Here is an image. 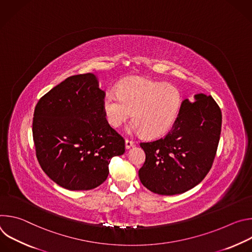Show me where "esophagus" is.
Returning a JSON list of instances; mask_svg holds the SVG:
<instances>
[{
    "label": "esophagus",
    "mask_w": 252,
    "mask_h": 252,
    "mask_svg": "<svg viewBox=\"0 0 252 252\" xmlns=\"http://www.w3.org/2000/svg\"><path fill=\"white\" fill-rule=\"evenodd\" d=\"M125 145H126V150H129L131 147L134 146V142L132 140H129V139H126L125 141Z\"/></svg>",
    "instance_id": "1"
}]
</instances>
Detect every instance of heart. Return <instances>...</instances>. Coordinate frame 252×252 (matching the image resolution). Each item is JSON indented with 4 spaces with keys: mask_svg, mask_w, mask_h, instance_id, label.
I'll list each match as a JSON object with an SVG mask.
<instances>
[{
    "mask_svg": "<svg viewBox=\"0 0 252 252\" xmlns=\"http://www.w3.org/2000/svg\"><path fill=\"white\" fill-rule=\"evenodd\" d=\"M183 97L170 85L147 78L133 77L119 86L118 93L107 92L102 99L106 122L115 128L120 127L130 117L133 121L129 132H143L149 136H159L174 125Z\"/></svg>",
    "mask_w": 252,
    "mask_h": 252,
    "instance_id": "1",
    "label": "heart"
}]
</instances>
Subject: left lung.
I'll list each match as a JSON object with an SVG mask.
<instances>
[{"label": "left lung", "mask_w": 252, "mask_h": 252, "mask_svg": "<svg viewBox=\"0 0 252 252\" xmlns=\"http://www.w3.org/2000/svg\"><path fill=\"white\" fill-rule=\"evenodd\" d=\"M222 116L211 95L197 94L185 99L168 133L141 142L146 161L138 170L141 184L161 195L184 193L199 183L211 168L221 131Z\"/></svg>", "instance_id": "1"}]
</instances>
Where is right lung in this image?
<instances>
[{
	"label": "right lung",
	"instance_id": "1",
	"mask_svg": "<svg viewBox=\"0 0 252 252\" xmlns=\"http://www.w3.org/2000/svg\"><path fill=\"white\" fill-rule=\"evenodd\" d=\"M97 77L71 76L40 98L32 119L35 154L45 173L68 190H90L109 175L124 138L107 124Z\"/></svg>",
	"mask_w": 252,
	"mask_h": 252
}]
</instances>
